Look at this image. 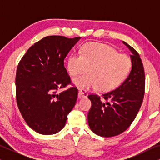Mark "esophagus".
<instances>
[{"mask_svg": "<svg viewBox=\"0 0 160 160\" xmlns=\"http://www.w3.org/2000/svg\"><path fill=\"white\" fill-rule=\"evenodd\" d=\"M87 95H88V93H87V92L86 90L79 89V91H78V96H79V97L87 98Z\"/></svg>", "mask_w": 160, "mask_h": 160, "instance_id": "1", "label": "esophagus"}]
</instances>
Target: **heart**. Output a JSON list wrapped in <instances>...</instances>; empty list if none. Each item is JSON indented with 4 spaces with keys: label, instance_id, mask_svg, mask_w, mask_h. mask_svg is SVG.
I'll list each match as a JSON object with an SVG mask.
<instances>
[{
    "label": "heart",
    "instance_id": "heart-1",
    "mask_svg": "<svg viewBox=\"0 0 160 160\" xmlns=\"http://www.w3.org/2000/svg\"><path fill=\"white\" fill-rule=\"evenodd\" d=\"M74 78L78 88H98L101 92L113 90L124 82L132 68L130 57L119 54L115 49L104 43L89 42L84 45L81 54H71L67 61V70L72 77L87 71Z\"/></svg>",
    "mask_w": 160,
    "mask_h": 160
}]
</instances>
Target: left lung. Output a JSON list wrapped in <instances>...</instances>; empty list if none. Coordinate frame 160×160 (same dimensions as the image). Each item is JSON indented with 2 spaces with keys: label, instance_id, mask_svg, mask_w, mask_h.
Returning a JSON list of instances; mask_svg holds the SVG:
<instances>
[{
  "label": "left lung",
  "instance_id": "left-lung-1",
  "mask_svg": "<svg viewBox=\"0 0 160 160\" xmlns=\"http://www.w3.org/2000/svg\"><path fill=\"white\" fill-rule=\"evenodd\" d=\"M123 43L132 52L130 75L117 89L102 94V99L96 94L88 95L92 102L87 116L89 126L93 132L102 137L116 136L130 126L141 108L145 93V73L140 55L132 47Z\"/></svg>",
  "mask_w": 160,
  "mask_h": 160
}]
</instances>
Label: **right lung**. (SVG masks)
I'll return each instance as SVG.
<instances>
[{"label":"right lung","instance_id":"obj_1","mask_svg":"<svg viewBox=\"0 0 160 160\" xmlns=\"http://www.w3.org/2000/svg\"><path fill=\"white\" fill-rule=\"evenodd\" d=\"M81 37H44L35 43L19 61L17 68L16 98L28 125L42 135L58 132L65 125L75 106L78 89L72 86L64 60Z\"/></svg>","mask_w":160,"mask_h":160}]
</instances>
